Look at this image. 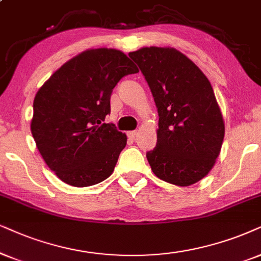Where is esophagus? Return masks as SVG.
Returning <instances> with one entry per match:
<instances>
[{
  "label": "esophagus",
  "instance_id": "esophagus-1",
  "mask_svg": "<svg viewBox=\"0 0 261 261\" xmlns=\"http://www.w3.org/2000/svg\"><path fill=\"white\" fill-rule=\"evenodd\" d=\"M137 135H138V131H128L127 137L130 138V140H135V137H136Z\"/></svg>",
  "mask_w": 261,
  "mask_h": 261
}]
</instances>
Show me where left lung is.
<instances>
[{
	"instance_id": "8db88e82",
	"label": "left lung",
	"mask_w": 261,
	"mask_h": 261,
	"mask_svg": "<svg viewBox=\"0 0 261 261\" xmlns=\"http://www.w3.org/2000/svg\"><path fill=\"white\" fill-rule=\"evenodd\" d=\"M153 94L159 128L148 151L153 173L178 187L193 186L216 164L225 125L210 81L183 53L171 47H143L128 53Z\"/></svg>"
}]
</instances>
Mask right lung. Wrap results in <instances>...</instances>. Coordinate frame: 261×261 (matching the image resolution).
<instances>
[{
	"label": "right lung",
	"mask_w": 261,
	"mask_h": 261,
	"mask_svg": "<svg viewBox=\"0 0 261 261\" xmlns=\"http://www.w3.org/2000/svg\"><path fill=\"white\" fill-rule=\"evenodd\" d=\"M137 67L123 51L88 49L51 74L34 100L31 133L48 167L70 186L83 188L113 173L126 135L106 124L111 95Z\"/></svg>",
	"instance_id": "right-lung-1"
}]
</instances>
